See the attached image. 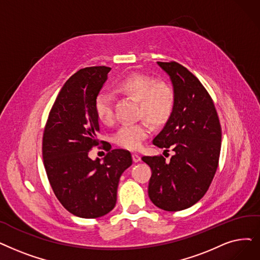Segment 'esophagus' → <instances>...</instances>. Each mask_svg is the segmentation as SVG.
I'll return each mask as SVG.
<instances>
[{
    "label": "esophagus",
    "instance_id": "34e87169",
    "mask_svg": "<svg viewBox=\"0 0 260 260\" xmlns=\"http://www.w3.org/2000/svg\"><path fill=\"white\" fill-rule=\"evenodd\" d=\"M133 160H134V162L140 161V156L138 154H133Z\"/></svg>",
    "mask_w": 260,
    "mask_h": 260
}]
</instances>
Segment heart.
<instances>
[{
    "label": "heart",
    "mask_w": 260,
    "mask_h": 260,
    "mask_svg": "<svg viewBox=\"0 0 260 260\" xmlns=\"http://www.w3.org/2000/svg\"><path fill=\"white\" fill-rule=\"evenodd\" d=\"M117 91L138 101L137 115L144 118L153 125L160 126L170 119L174 105L173 89L164 82H156L153 77L133 73L125 76L116 85ZM98 119L105 124L114 120L112 96L107 92H100L93 104ZM151 128L145 121L123 125L115 136L116 143L127 150H138L143 140L149 137Z\"/></svg>",
    "instance_id": "b5f03b06"
}]
</instances>
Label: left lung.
Returning a JSON list of instances; mask_svg holds the SVG:
<instances>
[{
	"label": "left lung",
	"instance_id": "8db88e82",
	"mask_svg": "<svg viewBox=\"0 0 260 260\" xmlns=\"http://www.w3.org/2000/svg\"><path fill=\"white\" fill-rule=\"evenodd\" d=\"M157 64L170 76L175 94L172 115L153 144L174 153L143 156L152 170L149 197L167 211L189 208L208 190L217 171L221 151V125L207 90L198 78L175 61Z\"/></svg>",
	"mask_w": 260,
	"mask_h": 260
}]
</instances>
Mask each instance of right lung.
<instances>
[{"mask_svg":"<svg viewBox=\"0 0 260 260\" xmlns=\"http://www.w3.org/2000/svg\"><path fill=\"white\" fill-rule=\"evenodd\" d=\"M110 70L89 67L73 74L56 98L43 133V164L54 193L68 211L85 219L114 209L120 177L133 164L122 149L108 152L103 162L89 157L99 144L94 99Z\"/></svg>","mask_w":260,"mask_h":260,"instance_id":"1","label":"right lung"}]
</instances>
